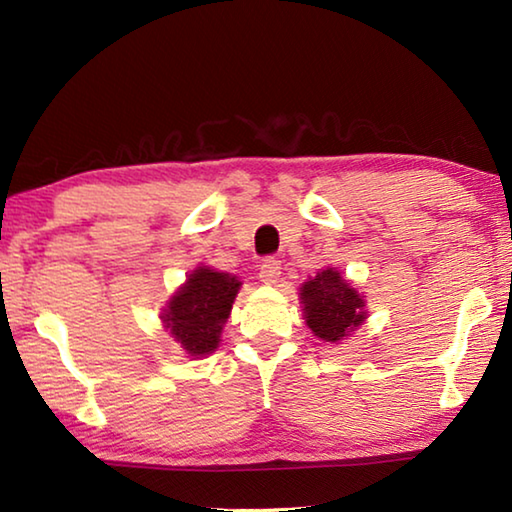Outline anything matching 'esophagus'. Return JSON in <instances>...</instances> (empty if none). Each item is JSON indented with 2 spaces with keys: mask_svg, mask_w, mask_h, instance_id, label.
<instances>
[{
  "mask_svg": "<svg viewBox=\"0 0 512 512\" xmlns=\"http://www.w3.org/2000/svg\"><path fill=\"white\" fill-rule=\"evenodd\" d=\"M259 280L264 284H275L280 280V262L277 259H264V264L259 266Z\"/></svg>",
  "mask_w": 512,
  "mask_h": 512,
  "instance_id": "esophagus-1",
  "label": "esophagus"
}]
</instances>
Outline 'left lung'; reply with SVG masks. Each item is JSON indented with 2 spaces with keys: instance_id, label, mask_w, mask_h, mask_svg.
I'll return each instance as SVG.
<instances>
[{
  "instance_id": "1",
  "label": "left lung",
  "mask_w": 512,
  "mask_h": 512,
  "mask_svg": "<svg viewBox=\"0 0 512 512\" xmlns=\"http://www.w3.org/2000/svg\"><path fill=\"white\" fill-rule=\"evenodd\" d=\"M300 305L311 334L325 343L348 339L368 318L366 296L329 266L302 282Z\"/></svg>"
}]
</instances>
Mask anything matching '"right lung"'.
Masks as SVG:
<instances>
[{"label":"right lung","mask_w":512,"mask_h":512,"mask_svg":"<svg viewBox=\"0 0 512 512\" xmlns=\"http://www.w3.org/2000/svg\"><path fill=\"white\" fill-rule=\"evenodd\" d=\"M239 289L237 275L196 266L167 300L160 314L162 325L189 357H207L219 348L223 325L228 323Z\"/></svg>","instance_id":"obj_1"}]
</instances>
